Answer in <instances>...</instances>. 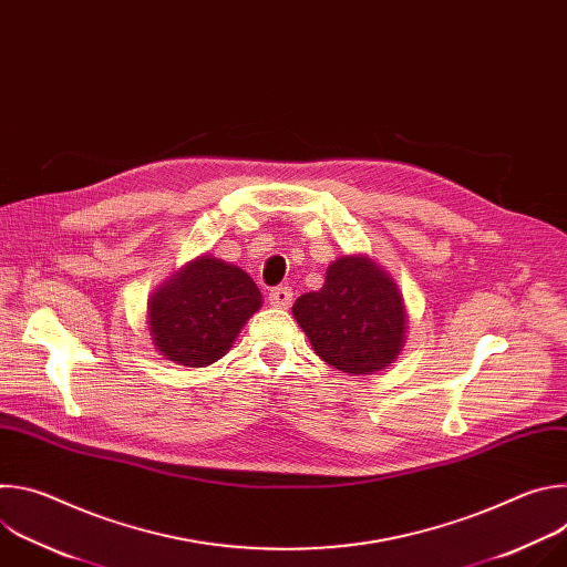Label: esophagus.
Instances as JSON below:
<instances>
[{"label": "esophagus", "instance_id": "34e87169", "mask_svg": "<svg viewBox=\"0 0 567 567\" xmlns=\"http://www.w3.org/2000/svg\"><path fill=\"white\" fill-rule=\"evenodd\" d=\"M293 300V291L289 287H276L269 291V302L278 309H287Z\"/></svg>", "mask_w": 567, "mask_h": 567}]
</instances>
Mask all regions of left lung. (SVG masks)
<instances>
[{"mask_svg": "<svg viewBox=\"0 0 567 567\" xmlns=\"http://www.w3.org/2000/svg\"><path fill=\"white\" fill-rule=\"evenodd\" d=\"M298 328L313 352L348 374H372L403 350L409 313L394 278L370 256L337 258L326 285L300 296L293 307Z\"/></svg>", "mask_w": 567, "mask_h": 567, "instance_id": "left-lung-1", "label": "left lung"}]
</instances>
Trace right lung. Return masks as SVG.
Returning <instances> with one entry per match:
<instances>
[{"mask_svg":"<svg viewBox=\"0 0 567 567\" xmlns=\"http://www.w3.org/2000/svg\"><path fill=\"white\" fill-rule=\"evenodd\" d=\"M260 307L262 293L245 269L197 256L152 291L147 330L161 357L204 368L233 348Z\"/></svg>","mask_w":567,"mask_h":567,"instance_id":"obj_1","label":"right lung"}]
</instances>
